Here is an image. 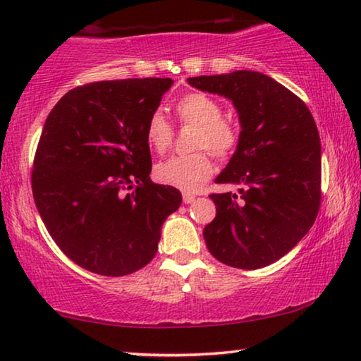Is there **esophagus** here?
<instances>
[{
    "instance_id": "34e87169",
    "label": "esophagus",
    "mask_w": 361,
    "mask_h": 361,
    "mask_svg": "<svg viewBox=\"0 0 361 361\" xmlns=\"http://www.w3.org/2000/svg\"><path fill=\"white\" fill-rule=\"evenodd\" d=\"M182 200H184V204H192V202L195 200V195L194 194H187V192H184V195H182Z\"/></svg>"
}]
</instances>
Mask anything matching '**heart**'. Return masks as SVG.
Returning a JSON list of instances; mask_svg holds the SVG:
<instances>
[{"mask_svg": "<svg viewBox=\"0 0 361 361\" xmlns=\"http://www.w3.org/2000/svg\"><path fill=\"white\" fill-rule=\"evenodd\" d=\"M177 118L182 125L195 128L192 147H207L216 157L226 159L236 151L240 131L233 123L224 120L220 103L205 93H189L176 103ZM174 140V131L161 111H154L146 123V141L151 149L164 152ZM214 174V162L205 151L187 156H172L157 162L154 177L164 185L184 192H195Z\"/></svg>", "mask_w": 361, "mask_h": 361, "instance_id": "obj_1", "label": "heart"}]
</instances>
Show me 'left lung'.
Segmentation results:
<instances>
[{"instance_id": "1", "label": "left lung", "mask_w": 361, "mask_h": 361, "mask_svg": "<svg viewBox=\"0 0 361 361\" xmlns=\"http://www.w3.org/2000/svg\"><path fill=\"white\" fill-rule=\"evenodd\" d=\"M238 111L240 142L219 184L238 194H212L216 216L204 228L207 248L224 264L264 268L289 253L317 219L320 137L305 103L279 82L253 71L187 78Z\"/></svg>"}]
</instances>
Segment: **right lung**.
Returning a JSON list of instances; mask_svg holds the SVG:
<instances>
[{
  "instance_id": "right-lung-1",
  "label": "right lung",
  "mask_w": 361,
  "mask_h": 361,
  "mask_svg": "<svg viewBox=\"0 0 361 361\" xmlns=\"http://www.w3.org/2000/svg\"><path fill=\"white\" fill-rule=\"evenodd\" d=\"M171 78L103 80L67 92L49 113L32 195L49 235L73 263L126 276L154 258L180 192L151 180L146 123Z\"/></svg>"
}]
</instances>
